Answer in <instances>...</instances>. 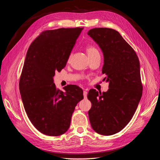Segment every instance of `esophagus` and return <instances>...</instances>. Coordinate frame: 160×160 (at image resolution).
<instances>
[{
    "label": "esophagus",
    "mask_w": 160,
    "mask_h": 160,
    "mask_svg": "<svg viewBox=\"0 0 160 160\" xmlns=\"http://www.w3.org/2000/svg\"><path fill=\"white\" fill-rule=\"evenodd\" d=\"M83 96H84V98H87V96H88V91H83Z\"/></svg>",
    "instance_id": "1"
}]
</instances>
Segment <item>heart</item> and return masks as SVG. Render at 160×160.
Returning <instances> with one entry per match:
<instances>
[{
  "mask_svg": "<svg viewBox=\"0 0 160 160\" xmlns=\"http://www.w3.org/2000/svg\"><path fill=\"white\" fill-rule=\"evenodd\" d=\"M87 52H88L89 57L95 55L96 54H99L98 50L94 46H88L87 47Z\"/></svg>",
  "mask_w": 160,
  "mask_h": 160,
  "instance_id": "1",
  "label": "heart"
}]
</instances>
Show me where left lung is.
Masks as SVG:
<instances>
[{"instance_id":"left-lung-1","label":"left lung","mask_w":160,"mask_h":160,"mask_svg":"<svg viewBox=\"0 0 160 160\" xmlns=\"http://www.w3.org/2000/svg\"><path fill=\"white\" fill-rule=\"evenodd\" d=\"M103 53L102 73L109 82L107 92L89 90L91 103L89 118L98 133L111 135L120 132L130 122L141 99L143 85L136 52L120 34L109 28L88 31Z\"/></svg>"}]
</instances>
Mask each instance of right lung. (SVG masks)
Returning <instances> with one entry per match:
<instances>
[{"label":"right lung","mask_w":160,"mask_h":160,"mask_svg":"<svg viewBox=\"0 0 160 160\" xmlns=\"http://www.w3.org/2000/svg\"><path fill=\"white\" fill-rule=\"evenodd\" d=\"M83 28L42 31L27 51L19 89L28 119L42 133L58 136L68 130L75 106L83 99L79 87L69 85L65 92L53 83L55 71L65 67Z\"/></svg>","instance_id":"add662e5"}]
</instances>
